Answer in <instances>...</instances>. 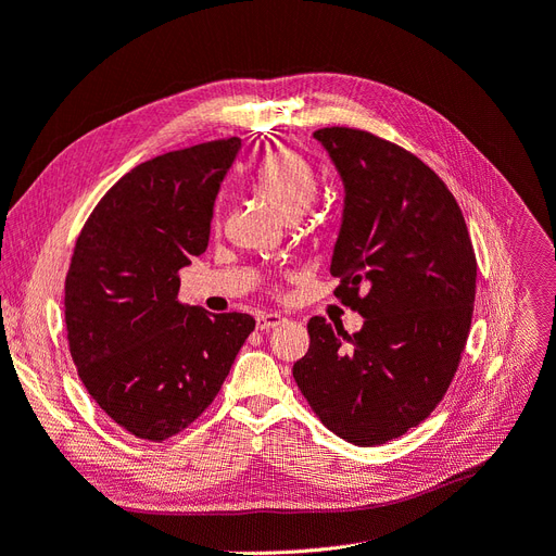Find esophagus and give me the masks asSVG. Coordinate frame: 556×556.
<instances>
[{
  "label": "esophagus",
  "mask_w": 556,
  "mask_h": 556,
  "mask_svg": "<svg viewBox=\"0 0 556 556\" xmlns=\"http://www.w3.org/2000/svg\"><path fill=\"white\" fill-rule=\"evenodd\" d=\"M281 323H286V316L283 314H277V312H270V314H261L256 318V327L263 332H270L275 330V327H279Z\"/></svg>",
  "instance_id": "34e87169"
}]
</instances>
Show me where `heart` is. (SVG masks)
I'll list each match as a JSON object with an SVG mask.
<instances>
[{"label": "heart", "mask_w": 556, "mask_h": 556, "mask_svg": "<svg viewBox=\"0 0 556 556\" xmlns=\"http://www.w3.org/2000/svg\"><path fill=\"white\" fill-rule=\"evenodd\" d=\"M254 185L289 219L300 217L318 194L314 164L293 147L265 151L254 167Z\"/></svg>", "instance_id": "heart-1"}]
</instances>
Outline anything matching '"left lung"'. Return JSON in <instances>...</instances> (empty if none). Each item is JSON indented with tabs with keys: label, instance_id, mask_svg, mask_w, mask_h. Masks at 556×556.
<instances>
[{
	"label": "left lung",
	"instance_id": "obj_1",
	"mask_svg": "<svg viewBox=\"0 0 556 556\" xmlns=\"http://www.w3.org/2000/svg\"><path fill=\"white\" fill-rule=\"evenodd\" d=\"M314 137L345 185L334 295L364 325L348 334L314 316L293 378L332 433L376 446L444 399L475 312L477 256L458 201L415 153L345 126Z\"/></svg>",
	"mask_w": 556,
	"mask_h": 556
}]
</instances>
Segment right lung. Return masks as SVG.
<instances>
[{"mask_svg": "<svg viewBox=\"0 0 556 556\" xmlns=\"http://www.w3.org/2000/svg\"><path fill=\"white\" fill-rule=\"evenodd\" d=\"M240 139L203 141L137 164L77 236L66 332L91 399L130 435L164 442L208 407L250 314H205L178 300L180 267L205 252L219 182Z\"/></svg>", "mask_w": 556, "mask_h": 556, "instance_id": "1", "label": "right lung"}]
</instances>
